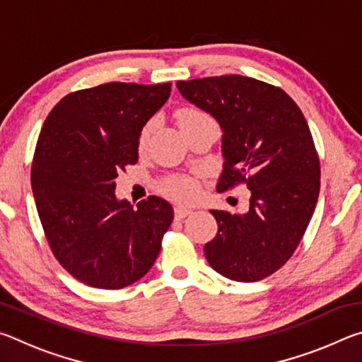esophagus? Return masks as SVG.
<instances>
[{"label":"esophagus","instance_id":"obj_1","mask_svg":"<svg viewBox=\"0 0 362 362\" xmlns=\"http://www.w3.org/2000/svg\"><path fill=\"white\" fill-rule=\"evenodd\" d=\"M192 214V209H188V207H183V206H177L174 207V216L175 218H185L187 216H189Z\"/></svg>","mask_w":362,"mask_h":362}]
</instances>
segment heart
I'll list each match as a JSON object with an SVG mask.
<instances>
[{
    "mask_svg": "<svg viewBox=\"0 0 362 362\" xmlns=\"http://www.w3.org/2000/svg\"><path fill=\"white\" fill-rule=\"evenodd\" d=\"M175 118H177V122H179L180 129L183 132H187L189 127L198 124V122L204 119H209L211 116L198 107L185 105L177 110ZM153 129H155V119H148L146 122H144L142 127H140L139 137H137L139 150H144L146 144H148ZM159 192L170 199L189 201L198 194V187H196V183L193 180L187 179V177L173 175V177H166V179L159 182Z\"/></svg>",
    "mask_w": 362,
    "mask_h": 362,
    "instance_id": "b5f03b06",
    "label": "heart"
}]
</instances>
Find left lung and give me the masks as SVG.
Segmentation results:
<instances>
[{"label":"left lung","mask_w":362,"mask_h":362,"mask_svg":"<svg viewBox=\"0 0 362 362\" xmlns=\"http://www.w3.org/2000/svg\"><path fill=\"white\" fill-rule=\"evenodd\" d=\"M187 100L223 129V173L217 189H250L249 211H211L217 235L206 243L222 276L254 283L296 252L317 203L321 166L302 110L278 86L241 75L177 83Z\"/></svg>","instance_id":"left-lung-1"}]
</instances>
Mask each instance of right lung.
I'll return each instance as SVG.
<instances>
[{"instance_id": "add662e5", "label": "right lung", "mask_w": 362, "mask_h": 362, "mask_svg": "<svg viewBox=\"0 0 362 362\" xmlns=\"http://www.w3.org/2000/svg\"><path fill=\"white\" fill-rule=\"evenodd\" d=\"M170 95V83H105L65 95L41 127L32 163L36 209L54 257L95 289H122L148 273L174 212L148 196H115L137 163V137Z\"/></svg>"}]
</instances>
